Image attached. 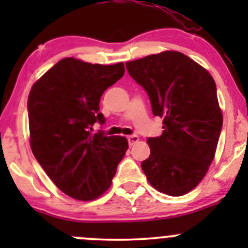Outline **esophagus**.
I'll return each mask as SVG.
<instances>
[{
    "instance_id": "34e87169",
    "label": "esophagus",
    "mask_w": 248,
    "mask_h": 248,
    "mask_svg": "<svg viewBox=\"0 0 248 248\" xmlns=\"http://www.w3.org/2000/svg\"><path fill=\"white\" fill-rule=\"evenodd\" d=\"M127 140H128V144L131 145H133V144H136L137 141H138L139 140V137L138 136H136V134H133V136H129V137H127Z\"/></svg>"
}]
</instances>
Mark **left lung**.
<instances>
[{"label":"left lung","instance_id":"1","mask_svg":"<svg viewBox=\"0 0 248 248\" xmlns=\"http://www.w3.org/2000/svg\"><path fill=\"white\" fill-rule=\"evenodd\" d=\"M128 74L146 91L163 133L147 138L151 154L141 162L157 191L179 197L206 174L216 152L222 117L215 80L179 51H164L127 62Z\"/></svg>","mask_w":248,"mask_h":248}]
</instances>
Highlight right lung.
I'll list each match as a JSON object with an SVG mask.
<instances>
[{
  "mask_svg": "<svg viewBox=\"0 0 248 248\" xmlns=\"http://www.w3.org/2000/svg\"><path fill=\"white\" fill-rule=\"evenodd\" d=\"M124 74V63L103 66L68 57L29 94L32 152L52 182L78 201H93L109 188L128 149L124 137L91 133L96 122L106 124L99 112L102 94Z\"/></svg>",
  "mask_w": 248,
  "mask_h": 248,
  "instance_id": "right-lung-1",
  "label": "right lung"
}]
</instances>
